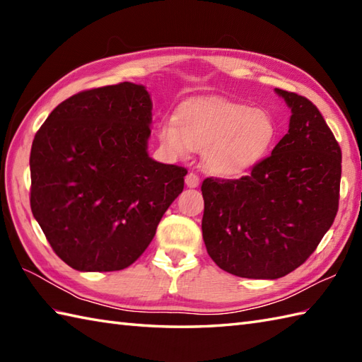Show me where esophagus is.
<instances>
[{"mask_svg":"<svg viewBox=\"0 0 362 362\" xmlns=\"http://www.w3.org/2000/svg\"><path fill=\"white\" fill-rule=\"evenodd\" d=\"M199 175L197 174H194V173H188L187 174V177H185V183H187V187H189V188H196V187H199Z\"/></svg>","mask_w":362,"mask_h":362,"instance_id":"1","label":"esophagus"}]
</instances>
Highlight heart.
Segmentation results:
<instances>
[{
	"mask_svg": "<svg viewBox=\"0 0 362 362\" xmlns=\"http://www.w3.org/2000/svg\"><path fill=\"white\" fill-rule=\"evenodd\" d=\"M161 144L180 158L204 151L206 171L236 179L263 160L279 138L266 110L227 99H194L182 104L174 118L158 127Z\"/></svg>",
	"mask_w": 362,
	"mask_h": 362,
	"instance_id": "1",
	"label": "heart"
}]
</instances>
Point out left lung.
Segmentation results:
<instances>
[{
  "label": "left lung",
  "instance_id": "8db88e82",
  "mask_svg": "<svg viewBox=\"0 0 362 362\" xmlns=\"http://www.w3.org/2000/svg\"><path fill=\"white\" fill-rule=\"evenodd\" d=\"M289 130L241 179L202 182V236L222 271L280 279L317 249L339 209L341 146L310 99L276 88Z\"/></svg>",
  "mask_w": 362,
  "mask_h": 362
}]
</instances>
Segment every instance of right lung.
I'll list each match as a JSON object with an SVG mask.
<instances>
[{
  "instance_id": "right-lung-1",
  "label": "right lung",
  "mask_w": 362,
  "mask_h": 362,
  "mask_svg": "<svg viewBox=\"0 0 362 362\" xmlns=\"http://www.w3.org/2000/svg\"><path fill=\"white\" fill-rule=\"evenodd\" d=\"M143 86L79 91L54 109L30 148V210L56 255L87 272L129 267L151 244L187 169L149 158Z\"/></svg>"
}]
</instances>
